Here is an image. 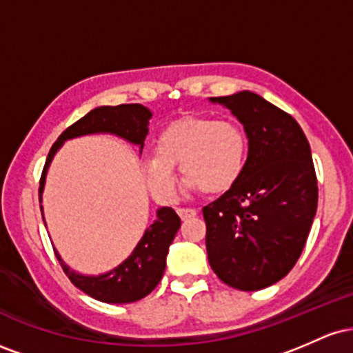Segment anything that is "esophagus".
Instances as JSON below:
<instances>
[{
  "label": "esophagus",
  "mask_w": 353,
  "mask_h": 353,
  "mask_svg": "<svg viewBox=\"0 0 353 353\" xmlns=\"http://www.w3.org/2000/svg\"><path fill=\"white\" fill-rule=\"evenodd\" d=\"M177 214H179L182 221H185V219L196 217L197 216V210L196 209H189V208H179V209H177Z\"/></svg>",
  "instance_id": "esophagus-1"
}]
</instances>
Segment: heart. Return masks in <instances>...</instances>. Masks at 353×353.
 <instances>
[{"mask_svg":"<svg viewBox=\"0 0 353 353\" xmlns=\"http://www.w3.org/2000/svg\"><path fill=\"white\" fill-rule=\"evenodd\" d=\"M249 137L236 121L188 116L169 123L154 139V156L144 161L145 182L159 201L176 197L179 165L185 188L204 194L228 192L244 174Z\"/></svg>","mask_w":353,"mask_h":353,"instance_id":"obj_1","label":"heart"}]
</instances>
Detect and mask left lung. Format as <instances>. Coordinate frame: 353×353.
I'll return each instance as SVG.
<instances>
[{"label":"left lung","instance_id":"1","mask_svg":"<svg viewBox=\"0 0 353 353\" xmlns=\"http://www.w3.org/2000/svg\"><path fill=\"white\" fill-rule=\"evenodd\" d=\"M249 137L239 182L202 209L212 270L239 290H261L292 270L315 217L317 176L309 141L292 116L250 91L210 98Z\"/></svg>","mask_w":353,"mask_h":353}]
</instances>
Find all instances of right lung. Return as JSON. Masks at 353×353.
<instances>
[{
    "label": "right lung",
    "mask_w": 353,
    "mask_h": 353,
    "mask_svg": "<svg viewBox=\"0 0 353 353\" xmlns=\"http://www.w3.org/2000/svg\"><path fill=\"white\" fill-rule=\"evenodd\" d=\"M151 116L152 112L143 104H119V106H101L92 109L86 116L71 124L56 139L48 154L41 181H39V202H41L48 168H50L52 156L64 141L94 134V132H109V134H116L129 143L137 144L143 149L144 139L149 132L148 125ZM179 228L181 219L176 210L172 208H161L157 210V219L152 225L145 229L144 236L137 242L132 254L123 264L101 275L78 274L64 264L58 252H56V257L68 279L89 297L106 303H131L151 294L163 279L169 245L172 244Z\"/></svg>",
    "instance_id": "obj_1"
}]
</instances>
